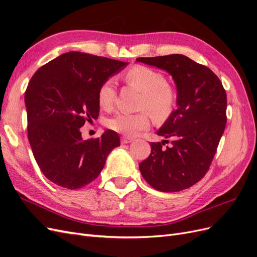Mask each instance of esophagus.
Listing matches in <instances>:
<instances>
[{"instance_id": "esophagus-1", "label": "esophagus", "mask_w": 257, "mask_h": 257, "mask_svg": "<svg viewBox=\"0 0 257 257\" xmlns=\"http://www.w3.org/2000/svg\"><path fill=\"white\" fill-rule=\"evenodd\" d=\"M133 141H134V139L132 137H127V136H122L121 137V144H130Z\"/></svg>"}]
</instances>
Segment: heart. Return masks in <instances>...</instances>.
Listing matches in <instances>:
<instances>
[{"label": "heart", "instance_id": "obj_1", "mask_svg": "<svg viewBox=\"0 0 257 257\" xmlns=\"http://www.w3.org/2000/svg\"><path fill=\"white\" fill-rule=\"evenodd\" d=\"M125 80L143 92L139 108L144 110L136 113L119 112L114 114L106 123L111 131L125 136H135L150 126L151 114L157 122L165 121L172 115L177 95L173 87L166 83L165 76L162 73L150 67L137 65L126 73ZM115 96V82L111 78L107 79L98 90L97 97L100 107L107 110L111 109Z\"/></svg>", "mask_w": 257, "mask_h": 257}]
</instances>
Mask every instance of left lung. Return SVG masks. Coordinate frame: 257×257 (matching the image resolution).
Here are the masks:
<instances>
[{
    "instance_id": "obj_1",
    "label": "left lung",
    "mask_w": 257,
    "mask_h": 257,
    "mask_svg": "<svg viewBox=\"0 0 257 257\" xmlns=\"http://www.w3.org/2000/svg\"><path fill=\"white\" fill-rule=\"evenodd\" d=\"M165 69L177 85V105L158 135L172 141L151 143V153L139 164L145 180L161 192H179L197 183L209 170L226 125L227 98L211 69L183 54L138 58Z\"/></svg>"
}]
</instances>
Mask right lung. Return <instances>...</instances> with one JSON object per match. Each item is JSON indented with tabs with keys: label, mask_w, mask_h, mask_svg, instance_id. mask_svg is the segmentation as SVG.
Listing matches in <instances>:
<instances>
[{
	"label": "right lung",
	"mask_w": 257,
	"mask_h": 257,
	"mask_svg": "<svg viewBox=\"0 0 257 257\" xmlns=\"http://www.w3.org/2000/svg\"><path fill=\"white\" fill-rule=\"evenodd\" d=\"M125 62L71 51L36 71L26 91L28 138L46 178L62 188L77 190L98 177L120 137L107 130L83 141L81 126L96 119L98 90Z\"/></svg>",
	"instance_id": "right-lung-1"
}]
</instances>
